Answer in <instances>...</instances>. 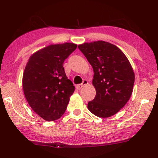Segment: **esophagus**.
<instances>
[{"mask_svg":"<svg viewBox=\"0 0 158 158\" xmlns=\"http://www.w3.org/2000/svg\"><path fill=\"white\" fill-rule=\"evenodd\" d=\"M86 84H88V81H87V80L84 79V81H83L82 84H80L77 85L76 88H77V89H81L83 86H84V85H86Z\"/></svg>","mask_w":158,"mask_h":158,"instance_id":"esophagus-1","label":"esophagus"}]
</instances>
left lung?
Here are the masks:
<instances>
[{
  "label": "left lung",
  "mask_w": 158,
  "mask_h": 158,
  "mask_svg": "<svg viewBox=\"0 0 158 158\" xmlns=\"http://www.w3.org/2000/svg\"><path fill=\"white\" fill-rule=\"evenodd\" d=\"M94 72L93 85L96 90L88 109L95 116L107 118L123 107L132 93L135 74L123 52L105 41L78 46Z\"/></svg>",
  "instance_id": "left-lung-1"
}]
</instances>
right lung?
I'll list each match as a JSON object with an SVG mask.
<instances>
[{
    "mask_svg": "<svg viewBox=\"0 0 158 158\" xmlns=\"http://www.w3.org/2000/svg\"><path fill=\"white\" fill-rule=\"evenodd\" d=\"M73 43L52 44L29 58L23 75V90L32 109L47 121L63 116L74 91L63 63L77 49Z\"/></svg>",
    "mask_w": 158,
    "mask_h": 158,
    "instance_id": "obj_1",
    "label": "right lung"
}]
</instances>
